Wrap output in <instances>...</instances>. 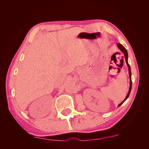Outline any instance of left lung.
I'll return each instance as SVG.
<instances>
[{"label":"left lung","mask_w":149,"mask_h":149,"mask_svg":"<svg viewBox=\"0 0 149 149\" xmlns=\"http://www.w3.org/2000/svg\"><path fill=\"white\" fill-rule=\"evenodd\" d=\"M117 45H118V48H119L120 50L124 53V57H125V62H126V64H127V66H128L129 74V78H130V86H129V92H128V93H127V96H126L125 98L124 99V100L123 102H122L121 103H120L118 105V107H119L121 104H123V102H124L126 100H127V99L128 98V97L129 96V94H130V91H131V89H132V79H131V70H130V65H129V63H128V60H128V53H127V49H126L125 48V47H124L123 45H122L120 44V43H118V44H117Z\"/></svg>","instance_id":"1"}]
</instances>
